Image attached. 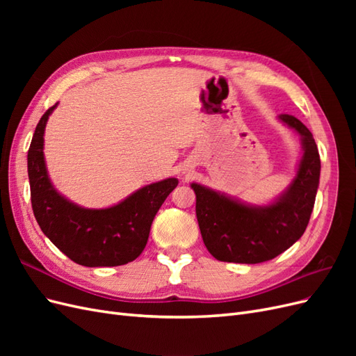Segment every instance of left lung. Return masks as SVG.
Instances as JSON below:
<instances>
[{"label":"left lung","mask_w":356,"mask_h":356,"mask_svg":"<svg viewBox=\"0 0 356 356\" xmlns=\"http://www.w3.org/2000/svg\"><path fill=\"white\" fill-rule=\"evenodd\" d=\"M279 120L301 136L303 156L297 175L273 203L252 207L193 182L196 217L208 251L220 261L257 264L286 251L303 236L319 186L321 159L309 129L298 118Z\"/></svg>","instance_id":"obj_1"}]
</instances>
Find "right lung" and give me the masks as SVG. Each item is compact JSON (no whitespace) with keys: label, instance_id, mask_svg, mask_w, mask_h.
<instances>
[{"label":"right lung","instance_id":"1","mask_svg":"<svg viewBox=\"0 0 356 356\" xmlns=\"http://www.w3.org/2000/svg\"><path fill=\"white\" fill-rule=\"evenodd\" d=\"M56 106L40 118L28 149L31 203L40 229L77 264L113 267L131 263L144 251L156 213L178 179L153 182L105 209H88L70 202L53 187L42 153L44 129Z\"/></svg>","mask_w":356,"mask_h":356}]
</instances>
